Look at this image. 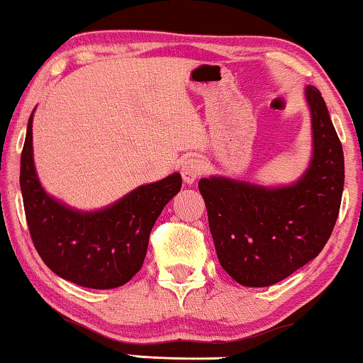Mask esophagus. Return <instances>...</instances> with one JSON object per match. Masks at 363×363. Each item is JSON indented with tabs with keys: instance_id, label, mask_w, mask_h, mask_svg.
<instances>
[{
	"instance_id": "esophagus-1",
	"label": "esophagus",
	"mask_w": 363,
	"mask_h": 363,
	"mask_svg": "<svg viewBox=\"0 0 363 363\" xmlns=\"http://www.w3.org/2000/svg\"><path fill=\"white\" fill-rule=\"evenodd\" d=\"M206 169V162L199 157H191L182 164L181 167V174L182 179H184L186 184H193V182L205 172Z\"/></svg>"
}]
</instances>
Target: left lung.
I'll return each instance as SVG.
<instances>
[{
    "mask_svg": "<svg viewBox=\"0 0 363 363\" xmlns=\"http://www.w3.org/2000/svg\"><path fill=\"white\" fill-rule=\"evenodd\" d=\"M311 112V160L290 184L264 186L227 176L199 179L222 268L244 286H269L314 259L341 205L345 157L326 102L303 89Z\"/></svg>",
    "mask_w": 363,
    "mask_h": 363,
    "instance_id": "left-lung-1",
    "label": "left lung"
}]
</instances>
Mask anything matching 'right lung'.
Masks as SVG:
<instances>
[{"instance_id": "1", "label": "right lung", "mask_w": 363, "mask_h": 363, "mask_svg": "<svg viewBox=\"0 0 363 363\" xmlns=\"http://www.w3.org/2000/svg\"><path fill=\"white\" fill-rule=\"evenodd\" d=\"M32 123L34 112L20 158V187L37 252L52 273L85 289L109 290L124 285L143 266L150 232L164 206L181 191V174L141 184L99 210H78L54 198L40 184Z\"/></svg>"}]
</instances>
